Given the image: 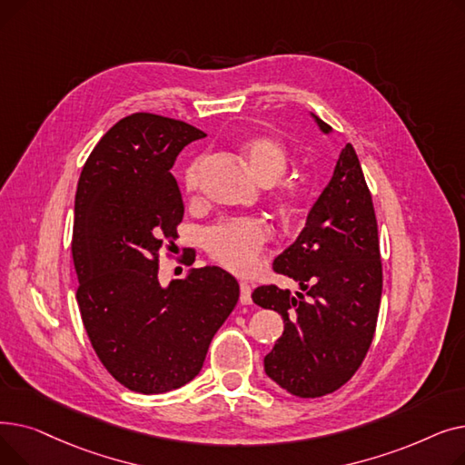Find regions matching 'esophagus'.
<instances>
[{"mask_svg":"<svg viewBox=\"0 0 465 465\" xmlns=\"http://www.w3.org/2000/svg\"><path fill=\"white\" fill-rule=\"evenodd\" d=\"M252 286L247 284V282H241V303L242 305H251L252 303Z\"/></svg>","mask_w":465,"mask_h":465,"instance_id":"esophagus-1","label":"esophagus"}]
</instances>
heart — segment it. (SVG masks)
Returning a JSON list of instances; mask_svg holds the SVG:
<instances>
[{
  "instance_id": "heart-1",
  "label": "heart",
  "mask_w": 465,
  "mask_h": 465,
  "mask_svg": "<svg viewBox=\"0 0 465 465\" xmlns=\"http://www.w3.org/2000/svg\"><path fill=\"white\" fill-rule=\"evenodd\" d=\"M245 160L256 179L270 184L282 177L288 169L286 146L270 135L252 137L245 149ZM202 158H193L186 163L181 175V186L186 193H193L200 186ZM307 198L303 184H284L279 188L277 203L286 213H296ZM272 239V230L265 220L258 216H237L218 220L203 233V249L207 254L226 270L237 275L252 273L267 242Z\"/></svg>"
}]
</instances>
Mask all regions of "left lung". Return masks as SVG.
<instances>
[{
	"label": "left lung",
	"instance_id": "left-lung-1",
	"mask_svg": "<svg viewBox=\"0 0 465 465\" xmlns=\"http://www.w3.org/2000/svg\"><path fill=\"white\" fill-rule=\"evenodd\" d=\"M322 132L331 126L314 116ZM273 272L296 281L292 296L263 284L252 300L282 314L284 331L263 358L265 373L298 398H321L347 384L368 354L382 294L373 200L354 146L341 151L333 177L294 245Z\"/></svg>",
	"mask_w": 465,
	"mask_h": 465
}]
</instances>
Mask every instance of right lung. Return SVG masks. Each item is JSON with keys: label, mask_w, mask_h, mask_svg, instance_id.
<instances>
[{"label": "right lung", "mask_w": 465, "mask_h": 465, "mask_svg": "<svg viewBox=\"0 0 465 465\" xmlns=\"http://www.w3.org/2000/svg\"><path fill=\"white\" fill-rule=\"evenodd\" d=\"M205 134L183 120L134 113L90 153L75 195L71 256L86 335L104 368L128 390L163 394L203 368L211 341L239 300L220 267L158 281L160 252L175 247L184 205L171 167ZM193 263L195 252H188Z\"/></svg>", "instance_id": "right-lung-1"}]
</instances>
